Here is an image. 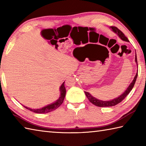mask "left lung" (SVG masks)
Masks as SVG:
<instances>
[{
	"mask_svg": "<svg viewBox=\"0 0 146 146\" xmlns=\"http://www.w3.org/2000/svg\"><path fill=\"white\" fill-rule=\"evenodd\" d=\"M110 28L111 29V31H112L113 32H114L115 33H116L117 35H118V36H119V38L122 40V41L129 42V39L124 35V34H123L122 31H121L120 30H119V29H118L117 27H114V26H111ZM135 63H137V56H136V53H135ZM138 73V70L137 71V73H136L135 76H134V80H132V82H131V84L129 85V86H128L127 88L125 90V91L123 92L122 95H120V96H119V97H117V98H113V100H108V101H104V100H98V99L94 97L88 92H85V95L86 96V97L88 98L89 101L92 104L96 105V106L100 107H107L115 106V105H116L117 104L120 103V102H122L123 100V99H124L127 97V95L129 94V93L131 92V91L132 90V89L133 88V87H134V86L135 85L136 79H137V75H138V73Z\"/></svg>",
	"mask_w": 146,
	"mask_h": 146,
	"instance_id": "1",
	"label": "left lung"
}]
</instances>
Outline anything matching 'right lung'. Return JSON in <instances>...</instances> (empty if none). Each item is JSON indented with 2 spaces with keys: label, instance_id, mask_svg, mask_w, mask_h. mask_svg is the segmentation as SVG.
Returning <instances> with one entry per match:
<instances>
[{
  "label": "right lung",
  "instance_id": "right-lung-1",
  "mask_svg": "<svg viewBox=\"0 0 146 146\" xmlns=\"http://www.w3.org/2000/svg\"><path fill=\"white\" fill-rule=\"evenodd\" d=\"M60 96L58 100H56L54 102H53V103L46 105V106L44 107L41 108H38V109H32V108H30L25 106L24 107L26 108L27 109L32 111L35 113H46L50 112V111H52L56 109V108H58L62 104H63L65 95H66V88H65V86H64V82L62 83V85H61L60 88Z\"/></svg>",
  "mask_w": 146,
  "mask_h": 146
}]
</instances>
